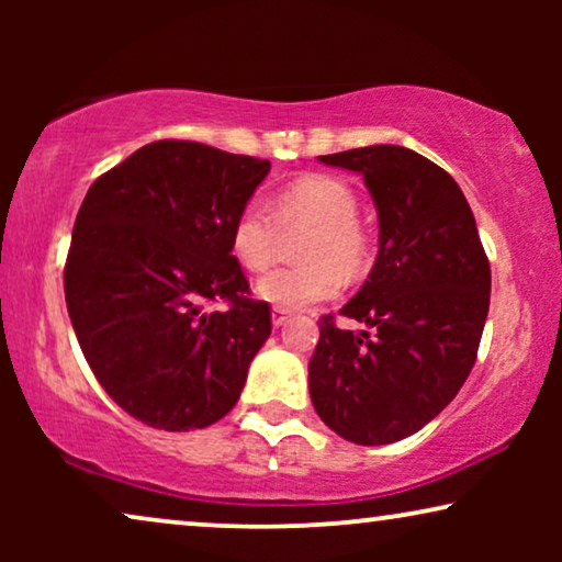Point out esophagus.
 I'll use <instances>...</instances> for the list:
<instances>
[{
  "label": "esophagus",
  "mask_w": 562,
  "mask_h": 562,
  "mask_svg": "<svg viewBox=\"0 0 562 562\" xmlns=\"http://www.w3.org/2000/svg\"><path fill=\"white\" fill-rule=\"evenodd\" d=\"M289 310H281V306H273V312H271V319H273V327H283L289 322Z\"/></svg>",
  "instance_id": "1"
}]
</instances>
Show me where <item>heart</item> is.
<instances>
[{"label": "heart", "instance_id": "1", "mask_svg": "<svg viewBox=\"0 0 562 562\" xmlns=\"http://www.w3.org/2000/svg\"><path fill=\"white\" fill-rule=\"evenodd\" d=\"M248 202L229 229V250L250 271H260L279 250V227L312 225L299 245L304 263L281 266L260 276L256 294L281 310L335 299L345 276H360L368 266V237L358 222V196L348 181L327 173H306L289 181L271 202Z\"/></svg>", "mask_w": 562, "mask_h": 562}]
</instances>
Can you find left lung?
I'll return each mask as SVG.
<instances>
[{
	"instance_id": "8db88e82",
	"label": "left lung",
	"mask_w": 562,
	"mask_h": 562,
	"mask_svg": "<svg viewBox=\"0 0 562 562\" xmlns=\"http://www.w3.org/2000/svg\"><path fill=\"white\" fill-rule=\"evenodd\" d=\"M325 166L363 176L379 212V256L340 314L319 319L310 396L319 419L356 445L419 432L448 406L475 363L491 299V268L456 179L402 145H368Z\"/></svg>"
}]
</instances>
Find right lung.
<instances>
[{
	"instance_id": "right-lung-1",
	"label": "right lung",
	"mask_w": 562,
	"mask_h": 562,
	"mask_svg": "<svg viewBox=\"0 0 562 562\" xmlns=\"http://www.w3.org/2000/svg\"><path fill=\"white\" fill-rule=\"evenodd\" d=\"M268 160L191 140L143 145L91 183L76 214L64 289L102 389L168 432L210 427L240 398L271 335L229 250L237 212ZM225 297L227 311L205 304Z\"/></svg>"
}]
</instances>
